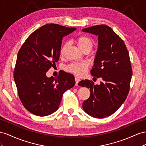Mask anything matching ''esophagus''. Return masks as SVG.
Returning <instances> with one entry per match:
<instances>
[{
    "label": "esophagus",
    "instance_id": "1",
    "mask_svg": "<svg viewBox=\"0 0 146 146\" xmlns=\"http://www.w3.org/2000/svg\"><path fill=\"white\" fill-rule=\"evenodd\" d=\"M80 81V80L79 78H75V82H76V84H75V85L76 86H78V83H79V82Z\"/></svg>",
    "mask_w": 146,
    "mask_h": 146
}]
</instances>
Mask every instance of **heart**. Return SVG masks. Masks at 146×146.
<instances>
[{
  "instance_id": "1",
  "label": "heart",
  "mask_w": 146,
  "mask_h": 146,
  "mask_svg": "<svg viewBox=\"0 0 146 146\" xmlns=\"http://www.w3.org/2000/svg\"><path fill=\"white\" fill-rule=\"evenodd\" d=\"M77 44L82 51L85 49H91L93 46L94 41L90 37L86 35L80 36L76 38ZM63 53V49L61 50V54ZM89 64L86 62H73L70 64L66 70L68 72L73 73L78 76H82L86 74Z\"/></svg>"
}]
</instances>
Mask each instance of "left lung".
<instances>
[{
    "label": "left lung",
    "instance_id": "obj_1",
    "mask_svg": "<svg viewBox=\"0 0 146 146\" xmlns=\"http://www.w3.org/2000/svg\"><path fill=\"white\" fill-rule=\"evenodd\" d=\"M82 31L98 36V48L90 73L94 78L103 80L100 85L87 80L78 83L90 92L82 108L94 117H106L121 106L128 94L132 76L129 53L123 40L106 25H97Z\"/></svg>",
    "mask_w": 146,
    "mask_h": 146
}]
</instances>
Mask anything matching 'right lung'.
<instances>
[{
  "label": "right lung",
  "instance_id": "obj_1",
  "mask_svg": "<svg viewBox=\"0 0 146 146\" xmlns=\"http://www.w3.org/2000/svg\"><path fill=\"white\" fill-rule=\"evenodd\" d=\"M76 29L47 24L32 32L21 47L14 80L21 102L32 114H52L59 108L64 93L75 84L72 74L64 72L57 78H48L46 73L59 60L63 37Z\"/></svg>",
  "mask_w": 146,
  "mask_h": 146
}]
</instances>
